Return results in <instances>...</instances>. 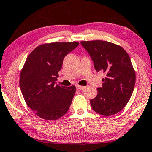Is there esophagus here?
<instances>
[{
  "mask_svg": "<svg viewBox=\"0 0 152 152\" xmlns=\"http://www.w3.org/2000/svg\"><path fill=\"white\" fill-rule=\"evenodd\" d=\"M85 88V87L84 86H80V85H76V89H78V90H83V89H84Z\"/></svg>",
  "mask_w": 152,
  "mask_h": 152,
  "instance_id": "1",
  "label": "esophagus"
}]
</instances>
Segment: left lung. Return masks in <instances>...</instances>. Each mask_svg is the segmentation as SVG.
<instances>
[{"instance_id":"1","label":"left lung","mask_w":152,"mask_h":152,"mask_svg":"<svg viewBox=\"0 0 152 152\" xmlns=\"http://www.w3.org/2000/svg\"><path fill=\"white\" fill-rule=\"evenodd\" d=\"M94 62L97 72L106 74L97 96L90 100L93 110L109 116L126 106L133 93L136 73L129 55L118 45L104 40L81 41Z\"/></svg>"}]
</instances>
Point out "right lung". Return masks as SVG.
Returning <instances> with one entry per match:
<instances>
[{
  "label": "right lung",
  "instance_id": "add662e5",
  "mask_svg": "<svg viewBox=\"0 0 152 152\" xmlns=\"http://www.w3.org/2000/svg\"><path fill=\"white\" fill-rule=\"evenodd\" d=\"M78 42H54L38 46L27 56L20 74V88L27 106L45 120L56 121L69 110L76 87L55 84L66 55Z\"/></svg>",
  "mask_w": 152,
  "mask_h": 152
}]
</instances>
